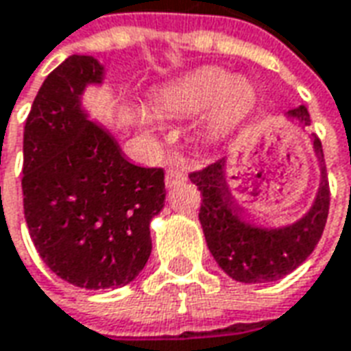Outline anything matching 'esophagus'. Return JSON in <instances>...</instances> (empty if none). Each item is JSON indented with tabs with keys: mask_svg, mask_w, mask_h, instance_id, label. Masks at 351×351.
I'll use <instances>...</instances> for the list:
<instances>
[{
	"mask_svg": "<svg viewBox=\"0 0 351 351\" xmlns=\"http://www.w3.org/2000/svg\"><path fill=\"white\" fill-rule=\"evenodd\" d=\"M186 181V173L183 168H170L166 172V185L173 186L179 185V183H185Z\"/></svg>",
	"mask_w": 351,
	"mask_h": 351,
	"instance_id": "34e87169",
	"label": "esophagus"
}]
</instances>
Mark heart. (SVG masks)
I'll use <instances>...</instances> for the list:
<instances>
[{
  "instance_id": "1",
  "label": "heart",
  "mask_w": 351,
  "mask_h": 351,
  "mask_svg": "<svg viewBox=\"0 0 351 351\" xmlns=\"http://www.w3.org/2000/svg\"><path fill=\"white\" fill-rule=\"evenodd\" d=\"M254 91L241 76L230 78L215 69L185 76L155 89L153 106L158 114H194L213 108L217 125L237 121L250 108Z\"/></svg>"
}]
</instances>
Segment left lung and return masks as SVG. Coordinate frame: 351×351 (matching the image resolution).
<instances>
[{"label": "left lung", "mask_w": 351, "mask_h": 351, "mask_svg": "<svg viewBox=\"0 0 351 351\" xmlns=\"http://www.w3.org/2000/svg\"><path fill=\"white\" fill-rule=\"evenodd\" d=\"M288 117L298 119L303 127L311 125V114L303 104L288 110ZM314 149L322 168L316 200L301 221L286 228L263 230L243 221V211L232 200L224 179V158L189 173L202 194L198 217L207 247L222 271L234 280L247 284L278 280L305 262L318 245L329 215L331 191L318 136H314Z\"/></svg>", "instance_id": "8db88e82"}]
</instances>
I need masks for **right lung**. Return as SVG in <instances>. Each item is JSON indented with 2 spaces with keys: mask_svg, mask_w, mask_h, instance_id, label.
Masks as SVG:
<instances>
[{
  "mask_svg": "<svg viewBox=\"0 0 351 351\" xmlns=\"http://www.w3.org/2000/svg\"><path fill=\"white\" fill-rule=\"evenodd\" d=\"M91 56H71L46 76L24 127L22 191L33 245L63 280L104 290L129 284L151 254L149 222L166 198L165 170L129 162L80 108L101 82Z\"/></svg>",
  "mask_w": 351,
  "mask_h": 351,
  "instance_id": "right-lung-1",
  "label": "right lung"
}]
</instances>
